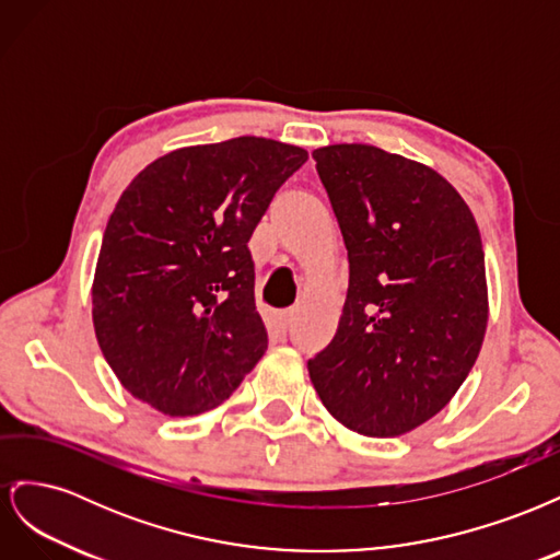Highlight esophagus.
<instances>
[{
	"instance_id": "esophagus-1",
	"label": "esophagus",
	"mask_w": 560,
	"mask_h": 560,
	"mask_svg": "<svg viewBox=\"0 0 560 560\" xmlns=\"http://www.w3.org/2000/svg\"><path fill=\"white\" fill-rule=\"evenodd\" d=\"M294 317H296V313H294V311H284V313H280V315L276 317V325H278V329H280L282 334L290 331V327L294 325Z\"/></svg>"
}]
</instances>
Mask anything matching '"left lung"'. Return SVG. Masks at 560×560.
I'll use <instances>...</instances> for the list:
<instances>
[{"label": "left lung", "instance_id": "8db88e82", "mask_svg": "<svg viewBox=\"0 0 560 560\" xmlns=\"http://www.w3.org/2000/svg\"><path fill=\"white\" fill-rule=\"evenodd\" d=\"M348 249L334 341L308 362L327 411L364 436L436 416L479 358L488 322L479 226L432 167L371 144L313 151Z\"/></svg>", "mask_w": 560, "mask_h": 560}]
</instances>
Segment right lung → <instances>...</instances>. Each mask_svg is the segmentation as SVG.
<instances>
[{
	"label": "right lung",
	"instance_id": "obj_1",
	"mask_svg": "<svg viewBox=\"0 0 560 560\" xmlns=\"http://www.w3.org/2000/svg\"><path fill=\"white\" fill-rule=\"evenodd\" d=\"M308 151L266 138L171 151L109 217L93 282L100 350L132 397L198 416L268 348L249 238Z\"/></svg>",
	"mask_w": 560,
	"mask_h": 560
}]
</instances>
